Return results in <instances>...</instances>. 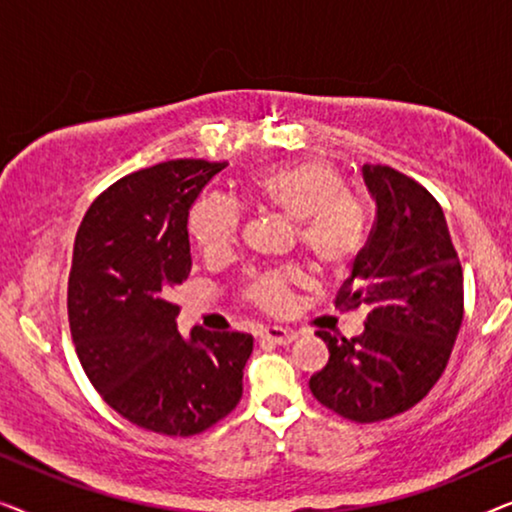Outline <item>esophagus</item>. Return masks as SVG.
I'll return each mask as SVG.
<instances>
[{
  "instance_id": "34e87169",
  "label": "esophagus",
  "mask_w": 512,
  "mask_h": 512,
  "mask_svg": "<svg viewBox=\"0 0 512 512\" xmlns=\"http://www.w3.org/2000/svg\"><path fill=\"white\" fill-rule=\"evenodd\" d=\"M261 338L268 342H275V345H289V342L296 338V333L284 326H265L261 331Z\"/></svg>"
}]
</instances>
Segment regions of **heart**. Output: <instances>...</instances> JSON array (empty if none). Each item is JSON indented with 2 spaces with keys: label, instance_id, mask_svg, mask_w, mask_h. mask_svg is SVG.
<instances>
[{
  "label": "heart",
  "instance_id": "heart-1",
  "mask_svg": "<svg viewBox=\"0 0 512 512\" xmlns=\"http://www.w3.org/2000/svg\"><path fill=\"white\" fill-rule=\"evenodd\" d=\"M244 191L261 205L296 223L298 242L324 270L338 272L359 256L366 242V209L349 195L340 170L326 160L310 158L268 167L244 181ZM240 214L219 198H200L188 212V233L207 254L226 251L235 242ZM298 270L256 275L249 296L263 307H282Z\"/></svg>",
  "mask_w": 512,
  "mask_h": 512
}]
</instances>
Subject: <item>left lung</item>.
Returning <instances> with one entry per match:
<instances>
[{"instance_id": "1", "label": "left lung", "mask_w": 512, "mask_h": 512, "mask_svg": "<svg viewBox=\"0 0 512 512\" xmlns=\"http://www.w3.org/2000/svg\"><path fill=\"white\" fill-rule=\"evenodd\" d=\"M375 226L335 305L368 307L366 331H317L328 363L314 398L352 422H382L429 394L464 319V275L436 198L389 165H363Z\"/></svg>"}]
</instances>
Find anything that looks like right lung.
<instances>
[{"label": "right lung", "instance_id": "1", "mask_svg": "<svg viewBox=\"0 0 512 512\" xmlns=\"http://www.w3.org/2000/svg\"><path fill=\"white\" fill-rule=\"evenodd\" d=\"M228 163L167 160L118 179L83 216L69 272L76 354L100 396L128 422L195 436L242 398L254 338L177 328L174 286L191 272L188 212Z\"/></svg>", "mask_w": 512, "mask_h": 512}]
</instances>
